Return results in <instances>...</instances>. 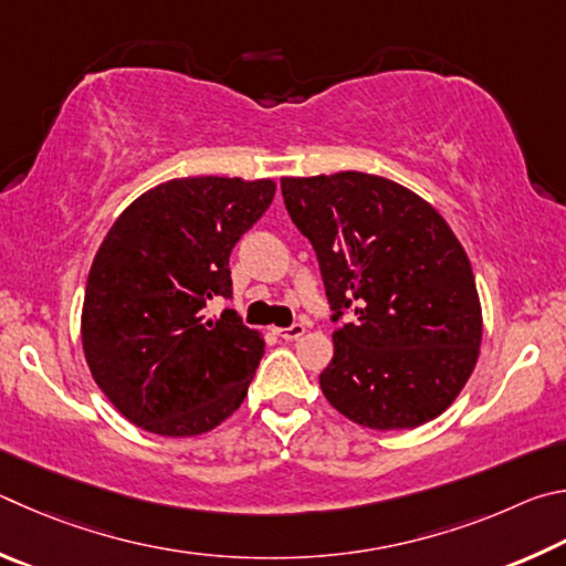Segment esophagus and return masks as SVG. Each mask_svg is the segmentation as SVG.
Returning a JSON list of instances; mask_svg holds the SVG:
<instances>
[{"mask_svg":"<svg viewBox=\"0 0 566 566\" xmlns=\"http://www.w3.org/2000/svg\"><path fill=\"white\" fill-rule=\"evenodd\" d=\"M277 335H281L283 340H298L301 335L305 333V325H301V323H295V325H291V328H277L275 331Z\"/></svg>","mask_w":566,"mask_h":566,"instance_id":"1","label":"esophagus"}]
</instances>
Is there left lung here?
<instances>
[{
  "mask_svg": "<svg viewBox=\"0 0 566 566\" xmlns=\"http://www.w3.org/2000/svg\"><path fill=\"white\" fill-rule=\"evenodd\" d=\"M281 188L318 255L333 323L356 313L333 333L325 398L370 430L438 418L470 380L482 343L478 285L458 235L424 198L382 176L281 178Z\"/></svg>",
  "mask_w": 566,
  "mask_h": 566,
  "instance_id": "1",
  "label": "left lung"
}]
</instances>
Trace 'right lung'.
Returning <instances> with one entry per match:
<instances>
[{
    "label": "right lung",
    "instance_id": "right-lung-1",
    "mask_svg": "<svg viewBox=\"0 0 566 566\" xmlns=\"http://www.w3.org/2000/svg\"><path fill=\"white\" fill-rule=\"evenodd\" d=\"M275 181L196 176L146 191L116 218L88 271L82 343L94 380L128 422L164 438L213 430L241 408L263 335L231 298L233 245L265 213Z\"/></svg>",
    "mask_w": 566,
    "mask_h": 566
}]
</instances>
